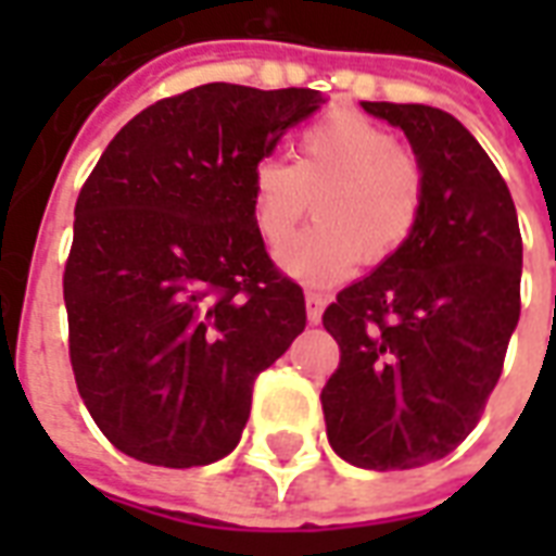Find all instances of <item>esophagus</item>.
I'll use <instances>...</instances> for the list:
<instances>
[{
    "mask_svg": "<svg viewBox=\"0 0 556 556\" xmlns=\"http://www.w3.org/2000/svg\"><path fill=\"white\" fill-rule=\"evenodd\" d=\"M321 313H325V294L306 291V318H309V325H318V321H321Z\"/></svg>",
    "mask_w": 556,
    "mask_h": 556,
    "instance_id": "1",
    "label": "esophagus"
}]
</instances>
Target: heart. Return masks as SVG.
I'll return each mask as SVG.
<instances>
[{
    "label": "heart",
    "mask_w": 556,
    "mask_h": 556,
    "mask_svg": "<svg viewBox=\"0 0 556 556\" xmlns=\"http://www.w3.org/2000/svg\"><path fill=\"white\" fill-rule=\"evenodd\" d=\"M315 195V223L279 253V265L309 286L351 277L363 258L381 265L414 238L426 175L396 137L351 110L318 118L303 130L294 163L258 157L250 169V214L262 241H289Z\"/></svg>",
    "instance_id": "obj_1"
}]
</instances>
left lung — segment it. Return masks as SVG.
<instances>
[{
    "mask_svg": "<svg viewBox=\"0 0 556 556\" xmlns=\"http://www.w3.org/2000/svg\"><path fill=\"white\" fill-rule=\"evenodd\" d=\"M363 110L405 130L426 205L405 250L325 309L342 357L321 408L339 458L408 470L453 453L485 410L521 315V231L509 187L458 118L426 103Z\"/></svg>",
    "mask_w": 556,
    "mask_h": 556,
    "instance_id": "1",
    "label": "left lung"
}]
</instances>
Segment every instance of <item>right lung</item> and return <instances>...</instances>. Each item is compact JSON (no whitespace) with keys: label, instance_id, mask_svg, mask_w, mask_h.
<instances>
[{"label":"right lung","instance_id":"right-lung-1","mask_svg":"<svg viewBox=\"0 0 556 556\" xmlns=\"http://www.w3.org/2000/svg\"><path fill=\"white\" fill-rule=\"evenodd\" d=\"M325 101L207 83L130 118L79 190L65 265L67 349L98 429L137 462L229 455L258 372L306 327L270 262L250 169Z\"/></svg>","mask_w":556,"mask_h":556}]
</instances>
